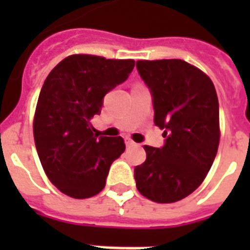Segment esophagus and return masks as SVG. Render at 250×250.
Segmentation results:
<instances>
[{
	"instance_id": "esophagus-1",
	"label": "esophagus",
	"mask_w": 250,
	"mask_h": 250,
	"mask_svg": "<svg viewBox=\"0 0 250 250\" xmlns=\"http://www.w3.org/2000/svg\"><path fill=\"white\" fill-rule=\"evenodd\" d=\"M125 141V145H127V146H136V145H137L135 141H132L131 139H128V137H127Z\"/></svg>"
}]
</instances>
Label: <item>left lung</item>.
<instances>
[{"label": "left lung", "mask_w": 250, "mask_h": 250, "mask_svg": "<svg viewBox=\"0 0 250 250\" xmlns=\"http://www.w3.org/2000/svg\"><path fill=\"white\" fill-rule=\"evenodd\" d=\"M136 67L165 137L161 148L144 145L146 160L135 167L136 187L154 202H176L197 189L217 156V92L209 76L186 61H137Z\"/></svg>", "instance_id": "obj_1"}]
</instances>
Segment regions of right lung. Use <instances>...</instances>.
I'll use <instances>...</instances> for the list:
<instances>
[{
    "mask_svg": "<svg viewBox=\"0 0 250 250\" xmlns=\"http://www.w3.org/2000/svg\"><path fill=\"white\" fill-rule=\"evenodd\" d=\"M133 60L75 54L45 79L37 101L33 136L49 180L74 198L100 193L110 166L125 152L121 136L93 133L90 119L101 113L107 92L127 80Z\"/></svg>",
    "mask_w": 250,
    "mask_h": 250,
    "instance_id": "1",
    "label": "right lung"
}]
</instances>
